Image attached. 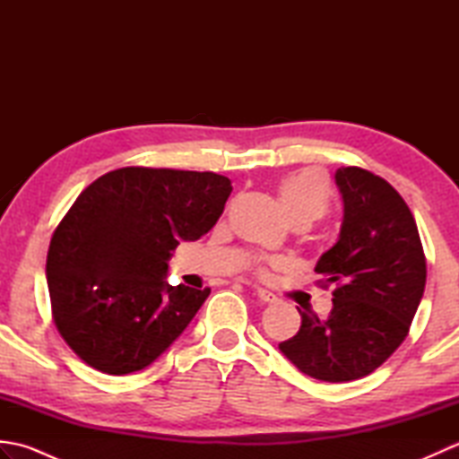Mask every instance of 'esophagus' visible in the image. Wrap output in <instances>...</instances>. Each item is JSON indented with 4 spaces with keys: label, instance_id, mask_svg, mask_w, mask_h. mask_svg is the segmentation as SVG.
I'll return each mask as SVG.
<instances>
[{
    "label": "esophagus",
    "instance_id": "obj_1",
    "mask_svg": "<svg viewBox=\"0 0 459 459\" xmlns=\"http://www.w3.org/2000/svg\"><path fill=\"white\" fill-rule=\"evenodd\" d=\"M256 298H258L260 301H264V304H276V301H278V298H276L274 294H272V291L262 290V288L256 290Z\"/></svg>",
    "mask_w": 459,
    "mask_h": 459
}]
</instances>
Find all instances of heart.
Returning a JSON list of instances; mask_svg holds the SVG:
<instances>
[{
  "label": "heart",
  "mask_w": 459,
  "mask_h": 459,
  "mask_svg": "<svg viewBox=\"0 0 459 459\" xmlns=\"http://www.w3.org/2000/svg\"><path fill=\"white\" fill-rule=\"evenodd\" d=\"M278 195L281 207L286 209L288 217L294 221L314 222L324 217L329 204V191L325 181L316 171H298L280 183ZM276 262H258L255 274L266 278L270 266Z\"/></svg>",
  "instance_id": "b5f03b06"
}]
</instances>
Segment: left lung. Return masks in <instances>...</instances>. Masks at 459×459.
Masks as SVG:
<instances>
[{
    "mask_svg": "<svg viewBox=\"0 0 459 459\" xmlns=\"http://www.w3.org/2000/svg\"><path fill=\"white\" fill-rule=\"evenodd\" d=\"M339 240L319 258V286L333 290L327 319L299 311L298 333L278 345L301 373L347 383L373 373L403 345L426 286L416 221L391 183L363 168H339Z\"/></svg>",
    "mask_w": 459,
    "mask_h": 459,
    "instance_id": "left-lung-1",
    "label": "left lung"
}]
</instances>
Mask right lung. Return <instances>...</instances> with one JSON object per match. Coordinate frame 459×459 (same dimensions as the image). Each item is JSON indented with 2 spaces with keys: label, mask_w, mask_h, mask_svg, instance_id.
Returning <instances> with one entry per match:
<instances>
[{
  "label": "right lung",
  "mask_w": 459,
  "mask_h": 459,
  "mask_svg": "<svg viewBox=\"0 0 459 459\" xmlns=\"http://www.w3.org/2000/svg\"><path fill=\"white\" fill-rule=\"evenodd\" d=\"M230 191L212 171L132 165L76 197L48 245L47 284L58 333L86 365L128 375L183 333L211 288L169 286L168 260L214 227Z\"/></svg>",
  "instance_id": "1"
}]
</instances>
